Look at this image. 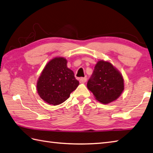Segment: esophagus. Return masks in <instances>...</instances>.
Returning <instances> with one entry per match:
<instances>
[{"instance_id":"esophagus-1","label":"esophagus","mask_w":153,"mask_h":153,"mask_svg":"<svg viewBox=\"0 0 153 153\" xmlns=\"http://www.w3.org/2000/svg\"><path fill=\"white\" fill-rule=\"evenodd\" d=\"M86 81H87V78H86V77H81V78L79 79L80 83H85Z\"/></svg>"}]
</instances>
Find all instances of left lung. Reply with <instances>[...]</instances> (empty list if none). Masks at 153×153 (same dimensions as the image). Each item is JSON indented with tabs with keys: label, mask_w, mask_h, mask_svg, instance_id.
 <instances>
[{
	"label": "left lung",
	"mask_w": 153,
	"mask_h": 153,
	"mask_svg": "<svg viewBox=\"0 0 153 153\" xmlns=\"http://www.w3.org/2000/svg\"><path fill=\"white\" fill-rule=\"evenodd\" d=\"M87 87L96 100L107 104L120 96L124 89V78L110 62L99 60L94 67L92 76L88 80Z\"/></svg>",
	"instance_id": "1"
}]
</instances>
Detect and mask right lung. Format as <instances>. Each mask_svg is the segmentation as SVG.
Masks as SVG:
<instances>
[{"label": "right lung", "instance_id": "obj_1", "mask_svg": "<svg viewBox=\"0 0 153 153\" xmlns=\"http://www.w3.org/2000/svg\"><path fill=\"white\" fill-rule=\"evenodd\" d=\"M68 61L56 57L45 65L37 82V91L46 103L57 105L69 98L79 85L74 71L68 68Z\"/></svg>", "mask_w": 153, "mask_h": 153}]
</instances>
